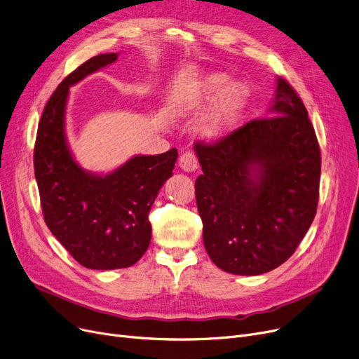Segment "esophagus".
<instances>
[{"instance_id": "obj_1", "label": "esophagus", "mask_w": 359, "mask_h": 359, "mask_svg": "<svg viewBox=\"0 0 359 359\" xmlns=\"http://www.w3.org/2000/svg\"><path fill=\"white\" fill-rule=\"evenodd\" d=\"M179 165L184 172H195L199 167V163L192 151H186V153H183L179 158Z\"/></svg>"}]
</instances>
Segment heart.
<instances>
[{"label":"heart","instance_id":"1","mask_svg":"<svg viewBox=\"0 0 359 359\" xmlns=\"http://www.w3.org/2000/svg\"><path fill=\"white\" fill-rule=\"evenodd\" d=\"M229 81L230 75L225 72L205 75L182 107V113L187 115L215 102L199 125V134L206 140H219L231 132L249 102V86L244 81Z\"/></svg>","mask_w":359,"mask_h":359}]
</instances>
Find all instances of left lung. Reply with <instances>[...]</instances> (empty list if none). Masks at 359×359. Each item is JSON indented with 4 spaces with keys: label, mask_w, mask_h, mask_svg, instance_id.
I'll list each match as a JSON object with an SVG mask.
<instances>
[{
    "label": "left lung",
    "mask_w": 359,
    "mask_h": 359,
    "mask_svg": "<svg viewBox=\"0 0 359 359\" xmlns=\"http://www.w3.org/2000/svg\"><path fill=\"white\" fill-rule=\"evenodd\" d=\"M271 113L215 142H195L205 249L234 275L282 265L317 211L320 147L303 100L284 79H278Z\"/></svg>",
    "instance_id": "left-lung-1"
}]
</instances>
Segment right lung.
<instances>
[{"instance_id": "1", "label": "right lung", "mask_w": 359, "mask_h": 359, "mask_svg": "<svg viewBox=\"0 0 359 359\" xmlns=\"http://www.w3.org/2000/svg\"><path fill=\"white\" fill-rule=\"evenodd\" d=\"M116 60L118 53L93 56L56 87L37 126L33 156L48 229L80 265L100 271L132 266L147 252L148 214L177 158L176 148L137 156L106 176L86 172L72 158L65 138L69 86Z\"/></svg>"}]
</instances>
